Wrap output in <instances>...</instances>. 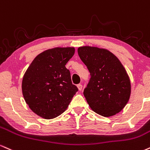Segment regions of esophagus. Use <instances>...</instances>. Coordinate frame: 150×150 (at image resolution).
<instances>
[{
  "instance_id": "34e87169",
  "label": "esophagus",
  "mask_w": 150,
  "mask_h": 150,
  "mask_svg": "<svg viewBox=\"0 0 150 150\" xmlns=\"http://www.w3.org/2000/svg\"><path fill=\"white\" fill-rule=\"evenodd\" d=\"M77 87H78V88H79V91H81V90H82V88H83L82 84H81V83L78 84V85H77Z\"/></svg>"
}]
</instances>
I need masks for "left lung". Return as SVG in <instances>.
I'll list each match as a JSON object with an SVG mask.
<instances>
[{"instance_id": "obj_1", "label": "left lung", "mask_w": 150, "mask_h": 150, "mask_svg": "<svg viewBox=\"0 0 150 150\" xmlns=\"http://www.w3.org/2000/svg\"><path fill=\"white\" fill-rule=\"evenodd\" d=\"M78 54L91 74L83 95L93 111L103 117L115 115L131 96V81L119 59L106 49L83 46Z\"/></svg>"}]
</instances>
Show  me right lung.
Masks as SVG:
<instances>
[{"label":"right lung","mask_w":150,"mask_h":150,"mask_svg":"<svg viewBox=\"0 0 150 150\" xmlns=\"http://www.w3.org/2000/svg\"><path fill=\"white\" fill-rule=\"evenodd\" d=\"M74 47H54L37 55L22 79V90L29 108L45 119L58 117L67 110L78 88L65 67Z\"/></svg>","instance_id":"1"}]
</instances>
